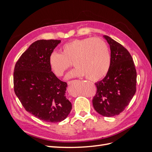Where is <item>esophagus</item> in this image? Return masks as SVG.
I'll list each match as a JSON object with an SVG mask.
<instances>
[{
    "instance_id": "obj_1",
    "label": "esophagus",
    "mask_w": 152,
    "mask_h": 152,
    "mask_svg": "<svg viewBox=\"0 0 152 152\" xmlns=\"http://www.w3.org/2000/svg\"><path fill=\"white\" fill-rule=\"evenodd\" d=\"M73 80H71V81H69V82H68V85H71V84H72L73 83Z\"/></svg>"
}]
</instances>
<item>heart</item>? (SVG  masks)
<instances>
[{"mask_svg":"<svg viewBox=\"0 0 152 152\" xmlns=\"http://www.w3.org/2000/svg\"><path fill=\"white\" fill-rule=\"evenodd\" d=\"M61 53L50 54L49 63L51 70L61 77L73 62L76 66L66 78L84 77L91 81L104 78L111 66V56L104 41L96 38L74 39L64 44Z\"/></svg>","mask_w":152,"mask_h":152,"instance_id":"1","label":"heart"}]
</instances>
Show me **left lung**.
Returning a JSON list of instances; mask_svg holds the SVG:
<instances>
[{"instance_id":"obj_1","label":"left lung","mask_w":152,"mask_h":152,"mask_svg":"<svg viewBox=\"0 0 152 152\" xmlns=\"http://www.w3.org/2000/svg\"><path fill=\"white\" fill-rule=\"evenodd\" d=\"M103 37L111 50V66L104 79L95 83L93 104L99 114L113 117L124 111L135 94L136 70L128 50L110 37Z\"/></svg>"}]
</instances>
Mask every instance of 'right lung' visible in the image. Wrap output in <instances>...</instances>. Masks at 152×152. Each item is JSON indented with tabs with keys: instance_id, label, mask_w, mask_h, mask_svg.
<instances>
[{
	"instance_id": "1",
	"label": "right lung",
	"mask_w": 152,
	"mask_h": 152,
	"mask_svg": "<svg viewBox=\"0 0 152 152\" xmlns=\"http://www.w3.org/2000/svg\"><path fill=\"white\" fill-rule=\"evenodd\" d=\"M61 42L39 40L22 54L14 70V90L27 112L47 122H61L68 117L72 103L66 97L67 84L51 72L49 59Z\"/></svg>"
}]
</instances>
